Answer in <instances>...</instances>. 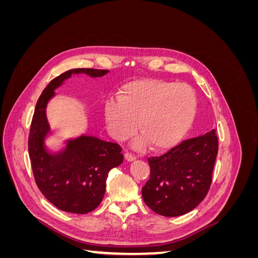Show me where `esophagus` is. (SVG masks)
Masks as SVG:
<instances>
[{"label": "esophagus", "mask_w": 258, "mask_h": 258, "mask_svg": "<svg viewBox=\"0 0 258 258\" xmlns=\"http://www.w3.org/2000/svg\"><path fill=\"white\" fill-rule=\"evenodd\" d=\"M124 158H126V160H127V161H134V160H136V159H137L136 156H135L134 154L129 153V152H127L126 154H124Z\"/></svg>", "instance_id": "1"}]
</instances>
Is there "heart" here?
<instances>
[{
    "instance_id": "obj_1",
    "label": "heart",
    "mask_w": 258,
    "mask_h": 258,
    "mask_svg": "<svg viewBox=\"0 0 258 258\" xmlns=\"http://www.w3.org/2000/svg\"><path fill=\"white\" fill-rule=\"evenodd\" d=\"M198 98L186 84L162 80H139L124 85L117 100L104 105V118L111 136L122 141L137 128L141 134L135 146L166 151L188 134L196 118Z\"/></svg>"
}]
</instances>
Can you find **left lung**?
<instances>
[{
  "label": "left lung",
  "mask_w": 258,
  "mask_h": 258,
  "mask_svg": "<svg viewBox=\"0 0 258 258\" xmlns=\"http://www.w3.org/2000/svg\"><path fill=\"white\" fill-rule=\"evenodd\" d=\"M217 152L218 138L213 129L148 158L151 175L142 188L146 206L170 217L194 210L210 189Z\"/></svg>",
  "instance_id": "left-lung-1"
}]
</instances>
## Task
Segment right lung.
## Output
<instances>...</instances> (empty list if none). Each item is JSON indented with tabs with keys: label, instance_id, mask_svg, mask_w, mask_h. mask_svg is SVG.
<instances>
[{
	"label": "right lung",
	"instance_id": "1",
	"mask_svg": "<svg viewBox=\"0 0 258 258\" xmlns=\"http://www.w3.org/2000/svg\"><path fill=\"white\" fill-rule=\"evenodd\" d=\"M107 72L98 69L69 70L47 85L35 105L28 141L34 179L45 198L64 212L86 214L95 210L104 197L108 172L120 165L123 155L119 144L87 136L69 140L58 154L48 153L44 146L50 132L46 106L54 96V89L72 74L99 77Z\"/></svg>",
	"mask_w": 258,
	"mask_h": 258
}]
</instances>
